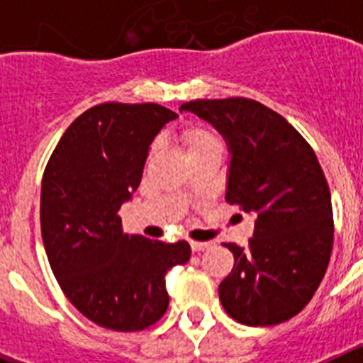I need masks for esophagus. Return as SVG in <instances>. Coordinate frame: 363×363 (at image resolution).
<instances>
[{
	"instance_id": "1",
	"label": "esophagus",
	"mask_w": 363,
	"mask_h": 363,
	"mask_svg": "<svg viewBox=\"0 0 363 363\" xmlns=\"http://www.w3.org/2000/svg\"><path fill=\"white\" fill-rule=\"evenodd\" d=\"M207 247H209V243L207 242H196V240H191L192 252H201V251H205Z\"/></svg>"
}]
</instances>
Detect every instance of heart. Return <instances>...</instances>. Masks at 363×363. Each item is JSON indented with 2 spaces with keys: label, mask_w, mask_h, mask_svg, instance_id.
<instances>
[{
  "label": "heart",
  "mask_w": 363,
  "mask_h": 363,
  "mask_svg": "<svg viewBox=\"0 0 363 363\" xmlns=\"http://www.w3.org/2000/svg\"><path fill=\"white\" fill-rule=\"evenodd\" d=\"M179 140L184 143L189 156L203 152L207 149H214V147H221L216 134L205 125H187L179 133Z\"/></svg>",
  "instance_id": "b5f03b06"
}]
</instances>
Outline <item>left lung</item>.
Here are the masks:
<instances>
[{"label": "left lung", "mask_w": 363, "mask_h": 363, "mask_svg": "<svg viewBox=\"0 0 363 363\" xmlns=\"http://www.w3.org/2000/svg\"><path fill=\"white\" fill-rule=\"evenodd\" d=\"M229 143L225 200L256 216L249 247L223 243L234 267L218 287L230 318L278 325L296 316L323 280L333 251L331 192L313 147L256 99H194L179 107Z\"/></svg>", "instance_id": "1"}]
</instances>
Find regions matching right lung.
Listing matches in <instances>:
<instances>
[{
	"label": "right lung",
	"instance_id": "obj_1",
	"mask_svg": "<svg viewBox=\"0 0 363 363\" xmlns=\"http://www.w3.org/2000/svg\"><path fill=\"white\" fill-rule=\"evenodd\" d=\"M178 114L158 104L94 105L57 142L41 182V238L57 284L105 329L134 333L169 307L165 274L187 264V242L125 234L118 214L142 182L149 145Z\"/></svg>",
	"mask_w": 363,
	"mask_h": 363
}]
</instances>
